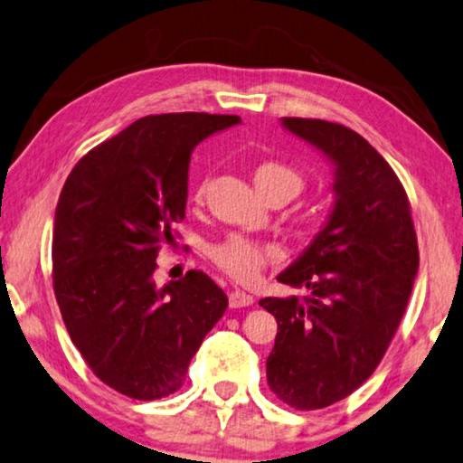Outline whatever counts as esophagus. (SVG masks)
I'll use <instances>...</instances> for the list:
<instances>
[{"label": "esophagus", "instance_id": "34e87169", "mask_svg": "<svg viewBox=\"0 0 463 463\" xmlns=\"http://www.w3.org/2000/svg\"><path fill=\"white\" fill-rule=\"evenodd\" d=\"M254 302V298L250 294L241 289H233L230 294V306L232 308H244V306H250Z\"/></svg>", "mask_w": 463, "mask_h": 463}]
</instances>
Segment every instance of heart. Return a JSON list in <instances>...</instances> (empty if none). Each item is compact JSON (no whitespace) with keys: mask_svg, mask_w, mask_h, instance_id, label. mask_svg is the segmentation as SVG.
I'll list each match as a JSON object with an SVG mask.
<instances>
[{"mask_svg":"<svg viewBox=\"0 0 463 463\" xmlns=\"http://www.w3.org/2000/svg\"><path fill=\"white\" fill-rule=\"evenodd\" d=\"M254 184L262 196H267L271 190L286 188L291 194H298L302 188V177L294 169L277 161H265L254 169ZM204 198V184L196 188L194 201L201 203ZM209 256L215 260L217 267H222L227 275H232L238 281H252L259 277L262 267L269 260H275L281 256V248L269 241H259L240 233H230L225 240L217 241L209 248Z\"/></svg>","mask_w":463,"mask_h":463,"instance_id":"obj_1","label":"heart"}]
</instances>
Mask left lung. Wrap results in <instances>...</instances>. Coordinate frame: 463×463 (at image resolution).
<instances>
[{
    "label": "left lung",
    "mask_w": 463,
    "mask_h": 463,
    "mask_svg": "<svg viewBox=\"0 0 463 463\" xmlns=\"http://www.w3.org/2000/svg\"><path fill=\"white\" fill-rule=\"evenodd\" d=\"M333 165L335 203L323 230L277 281L306 288L302 300L262 298L277 318L267 381L296 410L344 400L379 366L418 273L410 201L389 163L350 128L281 118Z\"/></svg>",
    "instance_id": "left-lung-1"
}]
</instances>
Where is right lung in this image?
Returning <instances> with one entry per match:
<instances>
[{"label": "right lung", "mask_w": 463, "mask_h": 463, "mask_svg": "<svg viewBox=\"0 0 463 463\" xmlns=\"http://www.w3.org/2000/svg\"><path fill=\"white\" fill-rule=\"evenodd\" d=\"M238 116L161 113L76 163L53 219V291L70 339L105 385L134 400L172 395L223 317L203 271L159 288L157 254L186 217L190 155Z\"/></svg>", "instance_id": "obj_1"}]
</instances>
